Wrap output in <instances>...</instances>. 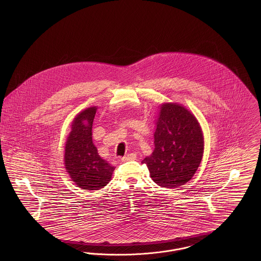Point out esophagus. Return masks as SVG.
<instances>
[{
    "instance_id": "1",
    "label": "esophagus",
    "mask_w": 261,
    "mask_h": 261,
    "mask_svg": "<svg viewBox=\"0 0 261 261\" xmlns=\"http://www.w3.org/2000/svg\"><path fill=\"white\" fill-rule=\"evenodd\" d=\"M136 160V154L135 153H128L127 155H125L124 158L121 159L122 162H131V161H134Z\"/></svg>"
}]
</instances>
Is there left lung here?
Wrapping results in <instances>:
<instances>
[{
    "mask_svg": "<svg viewBox=\"0 0 261 261\" xmlns=\"http://www.w3.org/2000/svg\"><path fill=\"white\" fill-rule=\"evenodd\" d=\"M154 149L142 163L159 186L177 188L186 184L199 168L204 140L198 119L184 106L164 102L155 119Z\"/></svg>",
    "mask_w": 261,
    "mask_h": 261,
    "instance_id": "8db88e82",
    "label": "left lung"
}]
</instances>
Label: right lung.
I'll list each match as a JSON object with an SVG mask.
<instances>
[{
  "instance_id": "right-lung-1",
  "label": "right lung",
  "mask_w": 261,
  "mask_h": 261,
  "mask_svg": "<svg viewBox=\"0 0 261 261\" xmlns=\"http://www.w3.org/2000/svg\"><path fill=\"white\" fill-rule=\"evenodd\" d=\"M97 107L79 112L71 123L64 147V167L76 186L82 190H99L112 180L114 167L102 160L92 140Z\"/></svg>"
}]
</instances>
